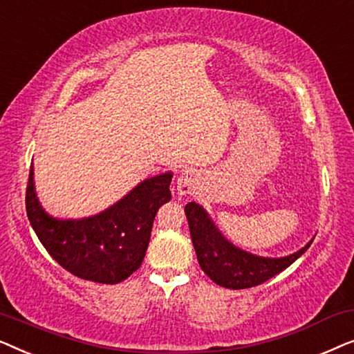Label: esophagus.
Returning a JSON list of instances; mask_svg holds the SVG:
<instances>
[{"label":"esophagus","instance_id":"34e87169","mask_svg":"<svg viewBox=\"0 0 354 354\" xmlns=\"http://www.w3.org/2000/svg\"><path fill=\"white\" fill-rule=\"evenodd\" d=\"M201 183H200V177L195 171L192 169H185L178 174L177 177V192L180 195H195L200 190Z\"/></svg>","mask_w":354,"mask_h":354}]
</instances>
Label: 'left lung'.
<instances>
[{
  "label": "left lung",
  "mask_w": 354,
  "mask_h": 354,
  "mask_svg": "<svg viewBox=\"0 0 354 354\" xmlns=\"http://www.w3.org/2000/svg\"><path fill=\"white\" fill-rule=\"evenodd\" d=\"M185 214L198 263L212 282L225 288L241 290L261 285L293 264L313 243L311 240L304 248L283 258H264L232 245L195 201L185 206Z\"/></svg>",
  "instance_id": "left-lung-1"
}]
</instances>
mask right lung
<instances>
[{
	"label": "right lung",
	"instance_id": "1",
	"mask_svg": "<svg viewBox=\"0 0 354 354\" xmlns=\"http://www.w3.org/2000/svg\"><path fill=\"white\" fill-rule=\"evenodd\" d=\"M171 172L147 178L100 214L56 219L38 203L30 166L27 217L41 245L66 270L91 282L119 283L142 266L156 212L171 200Z\"/></svg>",
	"mask_w": 354,
	"mask_h": 354
}]
</instances>
